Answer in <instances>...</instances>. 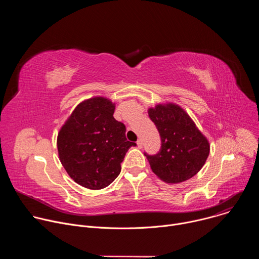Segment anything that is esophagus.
<instances>
[{
    "label": "esophagus",
    "mask_w": 259,
    "mask_h": 259,
    "mask_svg": "<svg viewBox=\"0 0 259 259\" xmlns=\"http://www.w3.org/2000/svg\"><path fill=\"white\" fill-rule=\"evenodd\" d=\"M136 143H137V146L139 147V149H141V147H142V141L140 139H138Z\"/></svg>",
    "instance_id": "1"
}]
</instances>
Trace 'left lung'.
<instances>
[{"instance_id":"1","label":"left lung","mask_w":259,"mask_h":259,"mask_svg":"<svg viewBox=\"0 0 259 259\" xmlns=\"http://www.w3.org/2000/svg\"><path fill=\"white\" fill-rule=\"evenodd\" d=\"M161 136L155 156L144 153L152 171L164 182L179 183L195 176L210 153V143L190 115L174 102L158 103L147 109Z\"/></svg>"}]
</instances>
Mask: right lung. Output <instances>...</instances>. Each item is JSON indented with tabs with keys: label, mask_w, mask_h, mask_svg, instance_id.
I'll return each mask as SVG.
<instances>
[{
	"label": "right lung",
	"mask_w": 259,
	"mask_h": 259,
	"mask_svg": "<svg viewBox=\"0 0 259 259\" xmlns=\"http://www.w3.org/2000/svg\"><path fill=\"white\" fill-rule=\"evenodd\" d=\"M116 103L104 96L80 102L57 135L59 160L69 177L89 190L109 186L120 174L121 163L134 142L126 127L114 118Z\"/></svg>",
	"instance_id": "right-lung-1"
}]
</instances>
